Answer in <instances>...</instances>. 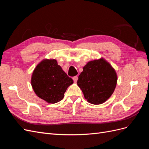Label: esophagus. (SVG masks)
<instances>
[{
	"label": "esophagus",
	"mask_w": 149,
	"mask_h": 149,
	"mask_svg": "<svg viewBox=\"0 0 149 149\" xmlns=\"http://www.w3.org/2000/svg\"><path fill=\"white\" fill-rule=\"evenodd\" d=\"M73 81H74L76 83V82H77V81H78V77L77 76H74V77L73 78Z\"/></svg>",
	"instance_id": "esophagus-1"
}]
</instances>
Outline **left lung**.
<instances>
[{
	"label": "left lung",
	"instance_id": "left-lung-1",
	"mask_svg": "<svg viewBox=\"0 0 149 149\" xmlns=\"http://www.w3.org/2000/svg\"><path fill=\"white\" fill-rule=\"evenodd\" d=\"M118 81L115 70L104 58L89 61L78 76V86L84 98L93 104H101L114 93Z\"/></svg>",
	"mask_w": 149,
	"mask_h": 149
}]
</instances>
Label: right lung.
Masks as SVG:
<instances>
[{
  "label": "right lung",
  "mask_w": 149,
  "mask_h": 149,
  "mask_svg": "<svg viewBox=\"0 0 149 149\" xmlns=\"http://www.w3.org/2000/svg\"><path fill=\"white\" fill-rule=\"evenodd\" d=\"M73 80L66 74L55 59L42 60L35 68L31 84L35 94L48 103H56L64 97Z\"/></svg>",
  "instance_id": "right-lung-1"
}]
</instances>
